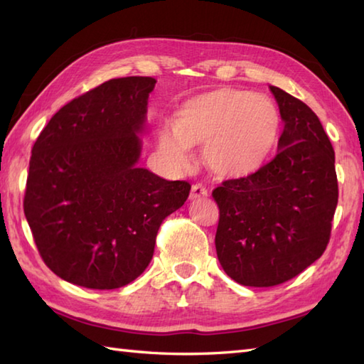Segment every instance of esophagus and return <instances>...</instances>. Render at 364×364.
Returning <instances> with one entry per match:
<instances>
[{"label":"esophagus","mask_w":364,"mask_h":364,"mask_svg":"<svg viewBox=\"0 0 364 364\" xmlns=\"http://www.w3.org/2000/svg\"><path fill=\"white\" fill-rule=\"evenodd\" d=\"M208 189L205 186H202V184H194L191 189V194H189V198L191 200H196V198H200V197H208Z\"/></svg>","instance_id":"34e87169"}]
</instances>
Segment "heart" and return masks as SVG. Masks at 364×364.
Returning <instances> with one entry per match:
<instances>
[{"instance_id":"obj_1","label":"heart","mask_w":364,"mask_h":364,"mask_svg":"<svg viewBox=\"0 0 364 364\" xmlns=\"http://www.w3.org/2000/svg\"><path fill=\"white\" fill-rule=\"evenodd\" d=\"M280 114L269 98L237 89H215L186 100L173 114V128L156 133L161 153L176 164L189 146L205 145V162L220 180L257 173L280 139Z\"/></svg>"}]
</instances>
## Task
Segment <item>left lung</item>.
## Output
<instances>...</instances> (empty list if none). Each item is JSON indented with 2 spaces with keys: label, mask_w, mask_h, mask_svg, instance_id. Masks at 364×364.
<instances>
[{
  "label": "left lung",
  "mask_w": 364,
  "mask_h": 364,
  "mask_svg": "<svg viewBox=\"0 0 364 364\" xmlns=\"http://www.w3.org/2000/svg\"><path fill=\"white\" fill-rule=\"evenodd\" d=\"M269 89L284 122L275 158L213 191L220 266L255 288L288 282L321 258L338 205L335 151L318 115L284 90Z\"/></svg>",
  "instance_id": "1"
}]
</instances>
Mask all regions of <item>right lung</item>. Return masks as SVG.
<instances>
[{"label":"right lung","mask_w":364,"mask_h":364,"mask_svg":"<svg viewBox=\"0 0 364 364\" xmlns=\"http://www.w3.org/2000/svg\"><path fill=\"white\" fill-rule=\"evenodd\" d=\"M156 80H109L53 115L33 146L25 215L43 262L89 289L122 288L150 264L162 220L188 181L137 167Z\"/></svg>","instance_id":"obj_1"}]
</instances>
